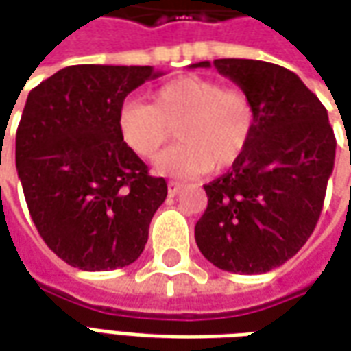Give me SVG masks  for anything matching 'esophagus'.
<instances>
[{
    "mask_svg": "<svg viewBox=\"0 0 351 351\" xmlns=\"http://www.w3.org/2000/svg\"><path fill=\"white\" fill-rule=\"evenodd\" d=\"M180 190H182V184L176 182V180H169L167 191H169V195H171V197H175L176 193H178Z\"/></svg>",
    "mask_w": 351,
    "mask_h": 351,
    "instance_id": "obj_1",
    "label": "esophagus"
}]
</instances>
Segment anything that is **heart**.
I'll return each instance as SVG.
<instances>
[{
    "mask_svg": "<svg viewBox=\"0 0 351 351\" xmlns=\"http://www.w3.org/2000/svg\"><path fill=\"white\" fill-rule=\"evenodd\" d=\"M123 145L141 160H152L175 130L178 145L156 161L160 173L201 176L241 160L256 130V107L243 88L184 75L150 93V105L125 101L118 110Z\"/></svg>",
    "mask_w": 351,
    "mask_h": 351,
    "instance_id": "heart-1",
    "label": "heart"
}]
</instances>
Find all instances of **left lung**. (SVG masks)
I'll use <instances>...</instances> for the list:
<instances>
[{
  "instance_id": "obj_1",
  "label": "left lung",
  "mask_w": 351,
  "mask_h": 351,
  "mask_svg": "<svg viewBox=\"0 0 351 351\" xmlns=\"http://www.w3.org/2000/svg\"><path fill=\"white\" fill-rule=\"evenodd\" d=\"M213 65L250 95L256 130L243 158L203 186L208 205L195 243L218 269L259 274L293 258L312 235L337 141L322 101L289 69L237 58Z\"/></svg>"
}]
</instances>
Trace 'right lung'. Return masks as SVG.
<instances>
[{"label":"right lung","mask_w":351,"mask_h":351,"mask_svg":"<svg viewBox=\"0 0 351 351\" xmlns=\"http://www.w3.org/2000/svg\"><path fill=\"white\" fill-rule=\"evenodd\" d=\"M150 65H71L27 95L16 171L35 228L58 258L112 271L143 254L167 182L123 145L118 110L160 77Z\"/></svg>","instance_id":"right-lung-1"}]
</instances>
